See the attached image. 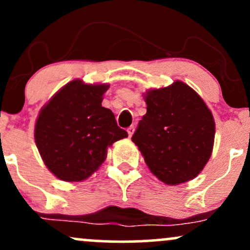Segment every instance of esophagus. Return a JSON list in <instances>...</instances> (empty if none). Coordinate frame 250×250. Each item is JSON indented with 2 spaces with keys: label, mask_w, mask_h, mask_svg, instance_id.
<instances>
[{
  "label": "esophagus",
  "mask_w": 250,
  "mask_h": 250,
  "mask_svg": "<svg viewBox=\"0 0 250 250\" xmlns=\"http://www.w3.org/2000/svg\"><path fill=\"white\" fill-rule=\"evenodd\" d=\"M127 131H128L129 137L133 136V134H134V131H135V127H134V125H130V127H129V128L127 129Z\"/></svg>",
  "instance_id": "esophagus-1"
}]
</instances>
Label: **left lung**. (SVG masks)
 I'll return each mask as SVG.
<instances>
[{"instance_id": "obj_1", "label": "left lung", "mask_w": 250, "mask_h": 250, "mask_svg": "<svg viewBox=\"0 0 250 250\" xmlns=\"http://www.w3.org/2000/svg\"><path fill=\"white\" fill-rule=\"evenodd\" d=\"M147 114L131 141L150 171L166 185H179L201 173L213 151L215 122L194 89L176 81L145 95Z\"/></svg>"}]
</instances>
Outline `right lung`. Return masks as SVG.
Segmentation results:
<instances>
[{"instance_id":"right-lung-1","label":"right lung","mask_w":250,"mask_h":250,"mask_svg":"<svg viewBox=\"0 0 250 250\" xmlns=\"http://www.w3.org/2000/svg\"><path fill=\"white\" fill-rule=\"evenodd\" d=\"M108 84L74 80L60 89L40 111L35 142L43 162L57 179L83 181L99 169L107 149L128 133L102 107Z\"/></svg>"}]
</instances>
